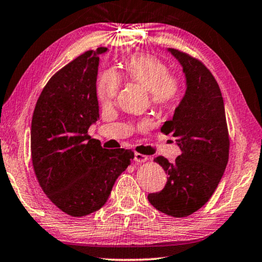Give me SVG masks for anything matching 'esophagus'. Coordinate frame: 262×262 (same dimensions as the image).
Masks as SVG:
<instances>
[{
  "instance_id": "esophagus-1",
  "label": "esophagus",
  "mask_w": 262,
  "mask_h": 262,
  "mask_svg": "<svg viewBox=\"0 0 262 262\" xmlns=\"http://www.w3.org/2000/svg\"><path fill=\"white\" fill-rule=\"evenodd\" d=\"M148 160V158L146 155L143 154H140V153H135L134 155V161L135 162H139V163H142V162H146Z\"/></svg>"
}]
</instances>
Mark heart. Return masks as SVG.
Returning <instances> with one entry per match:
<instances>
[{
    "instance_id": "obj_1",
    "label": "heart",
    "mask_w": 262,
    "mask_h": 262,
    "mask_svg": "<svg viewBox=\"0 0 262 262\" xmlns=\"http://www.w3.org/2000/svg\"><path fill=\"white\" fill-rule=\"evenodd\" d=\"M124 74L128 79L143 85L150 93L155 106L168 107L178 96V83L169 76L167 66L151 55L138 54L124 62ZM120 89V77L113 70H107L97 84V96L103 104H111Z\"/></svg>"
}]
</instances>
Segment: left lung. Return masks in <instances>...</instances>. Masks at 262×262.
<instances>
[{
    "label": "left lung",
    "mask_w": 262,
    "mask_h": 262,
    "mask_svg": "<svg viewBox=\"0 0 262 262\" xmlns=\"http://www.w3.org/2000/svg\"><path fill=\"white\" fill-rule=\"evenodd\" d=\"M167 50L182 67L186 92L161 132L177 139L181 154L174 162L155 159L167 182L161 192L148 194V201L167 215L183 217L200 209L216 189L228 162L229 138L224 99L212 73L196 58Z\"/></svg>",
    "instance_id": "obj_1"
}]
</instances>
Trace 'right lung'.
Instances as JSON below:
<instances>
[{"mask_svg":"<svg viewBox=\"0 0 262 262\" xmlns=\"http://www.w3.org/2000/svg\"><path fill=\"white\" fill-rule=\"evenodd\" d=\"M101 47L54 75L38 97L31 120L35 174L47 196L70 216H84L106 204L134 153L109 150L87 133L99 120L96 80Z\"/></svg>","mask_w":262,"mask_h":262,"instance_id":"obj_1","label":"right lung"}]
</instances>
